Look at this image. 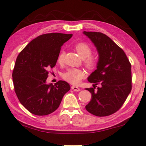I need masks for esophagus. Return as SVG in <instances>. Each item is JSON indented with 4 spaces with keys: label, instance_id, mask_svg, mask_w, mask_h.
Masks as SVG:
<instances>
[{
    "label": "esophagus",
    "instance_id": "esophagus-1",
    "mask_svg": "<svg viewBox=\"0 0 146 146\" xmlns=\"http://www.w3.org/2000/svg\"><path fill=\"white\" fill-rule=\"evenodd\" d=\"M71 89H72V90L73 91H80V88H78V87H76V86H71Z\"/></svg>",
    "mask_w": 146,
    "mask_h": 146
}]
</instances>
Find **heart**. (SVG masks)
<instances>
[{"instance_id": "obj_1", "label": "heart", "mask_w": 146, "mask_h": 146, "mask_svg": "<svg viewBox=\"0 0 146 146\" xmlns=\"http://www.w3.org/2000/svg\"><path fill=\"white\" fill-rule=\"evenodd\" d=\"M75 49L81 58L84 59V64L89 70H93L97 65L98 61L96 57L91 56L92 49L87 44L80 42L75 46ZM64 51H62L57 56V62L62 64L64 62ZM85 76V73L82 70L76 68L69 69L62 74V78L67 82L72 84H78L81 80Z\"/></svg>"}]
</instances>
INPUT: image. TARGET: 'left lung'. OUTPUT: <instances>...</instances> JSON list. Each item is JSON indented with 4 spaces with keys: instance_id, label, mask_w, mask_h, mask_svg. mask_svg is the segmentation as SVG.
<instances>
[{
    "instance_id": "8db88e82",
    "label": "left lung",
    "mask_w": 146,
    "mask_h": 146,
    "mask_svg": "<svg viewBox=\"0 0 146 146\" xmlns=\"http://www.w3.org/2000/svg\"><path fill=\"white\" fill-rule=\"evenodd\" d=\"M98 53L97 70L88 80L101 87L86 88L91 100L86 109L97 117H106L122 107L132 88L131 65L124 51L106 35L100 32L84 31Z\"/></svg>"
}]
</instances>
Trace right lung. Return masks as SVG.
<instances>
[{
	"instance_id": "add662e5",
	"label": "right lung",
	"mask_w": 146,
	"mask_h": 146,
	"mask_svg": "<svg viewBox=\"0 0 146 146\" xmlns=\"http://www.w3.org/2000/svg\"><path fill=\"white\" fill-rule=\"evenodd\" d=\"M73 36L59 33L42 35L19 54L12 74L15 92L20 102L32 114L53 113L70 90L66 81L46 84L49 70L56 65L61 46Z\"/></svg>"
}]
</instances>
